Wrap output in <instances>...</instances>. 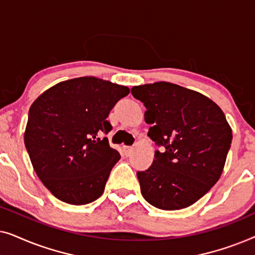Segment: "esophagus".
<instances>
[{
    "instance_id": "esophagus-1",
    "label": "esophagus",
    "mask_w": 255,
    "mask_h": 255,
    "mask_svg": "<svg viewBox=\"0 0 255 255\" xmlns=\"http://www.w3.org/2000/svg\"><path fill=\"white\" fill-rule=\"evenodd\" d=\"M123 151H124L125 155H130L131 153L133 152V147H131V146H124Z\"/></svg>"
}]
</instances>
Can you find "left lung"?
I'll use <instances>...</instances> for the list:
<instances>
[{
  "mask_svg": "<svg viewBox=\"0 0 255 255\" xmlns=\"http://www.w3.org/2000/svg\"><path fill=\"white\" fill-rule=\"evenodd\" d=\"M146 108L147 135L162 146L148 169L137 172L142 197L162 210H180L204 196L221 177L232 130L209 97L170 82L135 86Z\"/></svg>",
  "mask_w": 255,
  "mask_h": 255,
  "instance_id": "obj_1",
  "label": "left lung"
}]
</instances>
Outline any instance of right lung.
I'll use <instances>...</instances> for the list:
<instances>
[{"label":"right lung","instance_id":"right-lung-1","mask_svg":"<svg viewBox=\"0 0 255 255\" xmlns=\"http://www.w3.org/2000/svg\"><path fill=\"white\" fill-rule=\"evenodd\" d=\"M125 86L94 76L59 82L29 110L24 144L33 169L58 200L82 205L103 194L111 169L121 159L111 148L107 121Z\"/></svg>","mask_w":255,"mask_h":255}]
</instances>
